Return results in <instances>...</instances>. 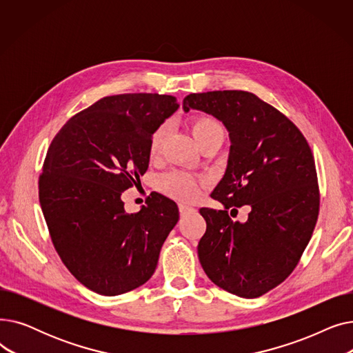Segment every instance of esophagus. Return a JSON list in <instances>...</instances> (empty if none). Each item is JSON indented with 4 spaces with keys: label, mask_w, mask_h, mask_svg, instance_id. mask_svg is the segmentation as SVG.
<instances>
[{
    "label": "esophagus",
    "mask_w": 353,
    "mask_h": 353,
    "mask_svg": "<svg viewBox=\"0 0 353 353\" xmlns=\"http://www.w3.org/2000/svg\"><path fill=\"white\" fill-rule=\"evenodd\" d=\"M179 210H180V214H181V216H184V214H188V213H192V212H194V209H193V208H190V206H186V205H180V206H179Z\"/></svg>",
    "instance_id": "1"
}]
</instances>
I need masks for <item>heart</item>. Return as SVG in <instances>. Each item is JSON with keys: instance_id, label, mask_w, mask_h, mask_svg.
I'll return each instance as SVG.
<instances>
[{"instance_id": "b5f03b06", "label": "heart", "mask_w": 353, "mask_h": 353, "mask_svg": "<svg viewBox=\"0 0 353 353\" xmlns=\"http://www.w3.org/2000/svg\"><path fill=\"white\" fill-rule=\"evenodd\" d=\"M190 125H192L193 136L199 143V145L212 140H221V141L225 140L226 133H225L223 124L212 116L199 114L192 119ZM167 133H169V124L167 123H161L154 128L150 141H148V152H150L152 157H156L160 153ZM159 186L167 194H170L174 199H179L181 201L193 200L200 192V183L192 176L181 172L163 174L159 179Z\"/></svg>"}]
</instances>
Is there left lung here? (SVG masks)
Segmentation results:
<instances>
[{
  "instance_id": "left-lung-1",
  "label": "left lung",
  "mask_w": 353,
  "mask_h": 353,
  "mask_svg": "<svg viewBox=\"0 0 353 353\" xmlns=\"http://www.w3.org/2000/svg\"><path fill=\"white\" fill-rule=\"evenodd\" d=\"M190 108L219 119L232 143L225 176L210 194L223 209H200L208 226L199 261L219 288L259 298L298 266L316 226L321 194L312 150L298 127L253 92H193L183 100V110ZM242 205L251 208L245 224L230 217Z\"/></svg>"
}]
</instances>
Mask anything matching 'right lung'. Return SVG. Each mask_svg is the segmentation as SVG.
Returning <instances> with one entry per match:
<instances>
[{"instance_id": "add662e5", "label": "right lung", "mask_w": 353, "mask_h": 353, "mask_svg": "<svg viewBox=\"0 0 353 353\" xmlns=\"http://www.w3.org/2000/svg\"><path fill=\"white\" fill-rule=\"evenodd\" d=\"M177 108L176 97L152 92L103 97L71 117L48 147L39 197L52 245L70 273L99 294L150 279L177 223V205L163 194L132 214L121 200L148 169L154 128Z\"/></svg>"}]
</instances>
